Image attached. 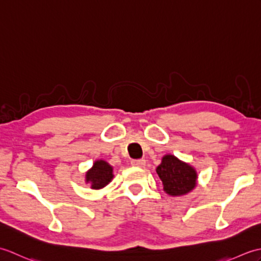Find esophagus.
Wrapping results in <instances>:
<instances>
[{
    "label": "esophagus",
    "instance_id": "34e87169",
    "mask_svg": "<svg viewBox=\"0 0 261 261\" xmlns=\"http://www.w3.org/2000/svg\"><path fill=\"white\" fill-rule=\"evenodd\" d=\"M131 165L135 167H145L146 160L145 159H134L131 160Z\"/></svg>",
    "mask_w": 261,
    "mask_h": 261
}]
</instances>
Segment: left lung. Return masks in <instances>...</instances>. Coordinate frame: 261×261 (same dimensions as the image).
Masks as SVG:
<instances>
[{
  "instance_id": "1",
  "label": "left lung",
  "mask_w": 261,
  "mask_h": 261,
  "mask_svg": "<svg viewBox=\"0 0 261 261\" xmlns=\"http://www.w3.org/2000/svg\"><path fill=\"white\" fill-rule=\"evenodd\" d=\"M164 191L171 196H180L190 193L196 186V170L173 154H166L157 169Z\"/></svg>"
}]
</instances>
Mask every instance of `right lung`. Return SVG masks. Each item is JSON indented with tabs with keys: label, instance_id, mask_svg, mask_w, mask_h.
Instances as JSON below:
<instances>
[{
	"label": "right lung",
	"instance_id": "add662e5",
	"mask_svg": "<svg viewBox=\"0 0 261 261\" xmlns=\"http://www.w3.org/2000/svg\"><path fill=\"white\" fill-rule=\"evenodd\" d=\"M113 168L105 160H96L93 167L87 171L85 180L90 182L93 190H99L107 186L113 178Z\"/></svg>",
	"mask_w": 261,
	"mask_h": 261
}]
</instances>
